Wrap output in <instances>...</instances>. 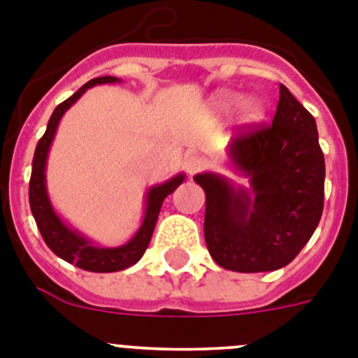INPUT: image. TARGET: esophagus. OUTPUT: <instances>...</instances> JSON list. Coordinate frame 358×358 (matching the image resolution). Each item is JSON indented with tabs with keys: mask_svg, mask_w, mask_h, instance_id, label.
<instances>
[{
	"mask_svg": "<svg viewBox=\"0 0 358 358\" xmlns=\"http://www.w3.org/2000/svg\"><path fill=\"white\" fill-rule=\"evenodd\" d=\"M208 166V161L204 157H199V156H189L188 159L185 161V169L189 176H195V173L202 172V170Z\"/></svg>",
	"mask_w": 358,
	"mask_h": 358,
	"instance_id": "obj_1",
	"label": "esophagus"
}]
</instances>
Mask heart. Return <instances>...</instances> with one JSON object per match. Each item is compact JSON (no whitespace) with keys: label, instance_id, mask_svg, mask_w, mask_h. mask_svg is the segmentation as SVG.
I'll return each instance as SVG.
<instances>
[{"label":"heart","instance_id":"obj_1","mask_svg":"<svg viewBox=\"0 0 358 358\" xmlns=\"http://www.w3.org/2000/svg\"><path fill=\"white\" fill-rule=\"evenodd\" d=\"M240 103L238 106V118L240 122L245 123V125H252V123L260 122L264 118L265 107L260 100L256 98H248V100H242L240 102V94L233 93V91H222L213 96V107L218 113H229Z\"/></svg>","mask_w":358,"mask_h":358}]
</instances>
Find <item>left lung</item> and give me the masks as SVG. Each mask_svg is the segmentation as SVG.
Returning <instances> with one entry per match:
<instances>
[{
  "instance_id": "left-lung-1",
  "label": "left lung",
  "mask_w": 358,
  "mask_h": 358,
  "mask_svg": "<svg viewBox=\"0 0 358 358\" xmlns=\"http://www.w3.org/2000/svg\"><path fill=\"white\" fill-rule=\"evenodd\" d=\"M227 157L248 177V188L215 172L194 177L206 194L204 238L211 258L236 273L285 267L322 215L324 156L314 116L281 84L273 125L233 138Z\"/></svg>"
}]
</instances>
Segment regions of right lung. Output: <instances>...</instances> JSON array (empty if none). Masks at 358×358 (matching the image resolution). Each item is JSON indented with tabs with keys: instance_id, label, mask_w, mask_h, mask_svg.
I'll return each mask as SVG.
<instances>
[{
	"instance_id": "right-lung-1",
	"label": "right lung",
	"mask_w": 358,
	"mask_h": 358,
	"mask_svg": "<svg viewBox=\"0 0 358 358\" xmlns=\"http://www.w3.org/2000/svg\"><path fill=\"white\" fill-rule=\"evenodd\" d=\"M120 82L122 80L116 77L93 78V80L82 85L77 93H73L68 100L59 103L53 110L52 118H50L46 132L37 143L34 161H31L28 197H30L31 215L36 218V224L44 242L59 258H62L68 264L77 265L84 271H91V273H116V271H123V268L131 267L141 260V256L145 255L148 243H150L163 201L185 181L186 177L185 173H177L169 181L148 188L147 195H145V215L141 226L138 227V231L129 242L122 243L118 248H102V245L94 243L93 240L85 238L82 233L68 226L61 218V215L57 213L55 208L52 206L48 189H46V161H48V152L53 143V138H55L59 122H61L66 110L77 102L90 87L98 84H120Z\"/></svg>"
}]
</instances>
